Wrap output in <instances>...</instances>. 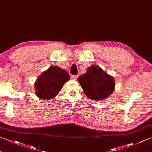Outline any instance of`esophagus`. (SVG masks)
Returning a JSON list of instances; mask_svg holds the SVG:
<instances>
[{"label": "esophagus", "instance_id": "1", "mask_svg": "<svg viewBox=\"0 0 152 152\" xmlns=\"http://www.w3.org/2000/svg\"><path fill=\"white\" fill-rule=\"evenodd\" d=\"M78 78V75H72L71 76V79L74 80H76Z\"/></svg>", "mask_w": 152, "mask_h": 152}]
</instances>
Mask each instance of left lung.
Masks as SVG:
<instances>
[{
	"label": "left lung",
	"mask_w": 152,
	"mask_h": 152,
	"mask_svg": "<svg viewBox=\"0 0 152 152\" xmlns=\"http://www.w3.org/2000/svg\"><path fill=\"white\" fill-rule=\"evenodd\" d=\"M78 81L86 95L94 101L107 99L115 86L114 77L95 65L90 66L86 73L79 76Z\"/></svg>",
	"instance_id": "1"
}]
</instances>
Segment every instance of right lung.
<instances>
[{
  "label": "right lung",
  "mask_w": 152,
  "mask_h": 152,
  "mask_svg": "<svg viewBox=\"0 0 152 152\" xmlns=\"http://www.w3.org/2000/svg\"><path fill=\"white\" fill-rule=\"evenodd\" d=\"M69 80L70 75L66 70L57 66H50L44 71L35 82V95L44 100L52 99Z\"/></svg>",
  "instance_id": "obj_1"
}]
</instances>
